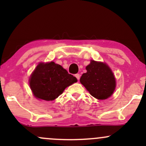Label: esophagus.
Segmentation results:
<instances>
[{
    "label": "esophagus",
    "mask_w": 146,
    "mask_h": 146,
    "mask_svg": "<svg viewBox=\"0 0 146 146\" xmlns=\"http://www.w3.org/2000/svg\"><path fill=\"white\" fill-rule=\"evenodd\" d=\"M75 78L78 79V80H80V74H78V73H77V74L75 75Z\"/></svg>",
    "instance_id": "esophagus-1"
}]
</instances>
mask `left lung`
I'll list each match as a JSON object with an SVG mask.
<instances>
[{
    "label": "left lung",
    "mask_w": 146,
    "mask_h": 146,
    "mask_svg": "<svg viewBox=\"0 0 146 146\" xmlns=\"http://www.w3.org/2000/svg\"><path fill=\"white\" fill-rule=\"evenodd\" d=\"M86 69V73H83L80 81L90 94L101 100L111 96L116 80L109 66L106 63L91 60Z\"/></svg>",
    "instance_id": "8db88e82"
}]
</instances>
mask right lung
I'll list each match as a JSON object with an SVG mask.
<instances>
[{
	"mask_svg": "<svg viewBox=\"0 0 146 146\" xmlns=\"http://www.w3.org/2000/svg\"><path fill=\"white\" fill-rule=\"evenodd\" d=\"M77 82V78L62 66L50 62L38 64L29 78V86L37 99L52 101Z\"/></svg>",
	"mask_w": 146,
	"mask_h": 146,
	"instance_id": "add662e5",
	"label": "right lung"
}]
</instances>
